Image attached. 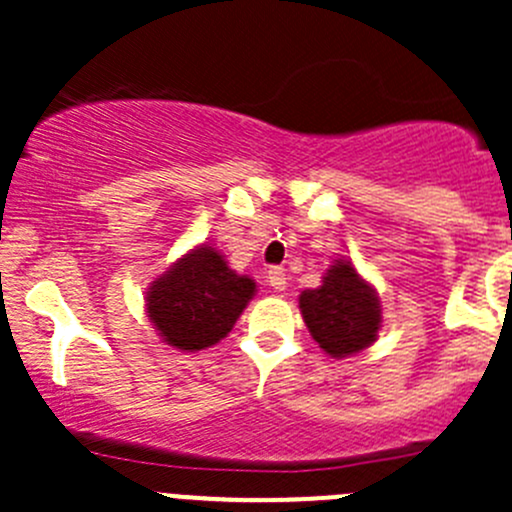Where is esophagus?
Wrapping results in <instances>:
<instances>
[{"instance_id":"obj_1","label":"esophagus","mask_w":512,"mask_h":512,"mask_svg":"<svg viewBox=\"0 0 512 512\" xmlns=\"http://www.w3.org/2000/svg\"><path fill=\"white\" fill-rule=\"evenodd\" d=\"M267 282H270L272 289H277V292H282V289L287 287V275L282 267H270V272H267Z\"/></svg>"}]
</instances>
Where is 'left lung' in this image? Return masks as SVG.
Wrapping results in <instances>:
<instances>
[{
    "label": "left lung",
    "mask_w": 512,
    "mask_h": 512,
    "mask_svg": "<svg viewBox=\"0 0 512 512\" xmlns=\"http://www.w3.org/2000/svg\"><path fill=\"white\" fill-rule=\"evenodd\" d=\"M299 309L314 342L334 359L369 347L381 327L379 297L349 260L334 262L317 289H304Z\"/></svg>",
    "instance_id": "left-lung-1"
}]
</instances>
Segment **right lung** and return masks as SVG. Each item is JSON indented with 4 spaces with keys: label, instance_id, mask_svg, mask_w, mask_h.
Returning a JSON list of instances; mask_svg holds the SVG:
<instances>
[{
    "label": "right lung",
    "instance_id": "1",
    "mask_svg": "<svg viewBox=\"0 0 512 512\" xmlns=\"http://www.w3.org/2000/svg\"><path fill=\"white\" fill-rule=\"evenodd\" d=\"M255 294V280L227 267L215 247L180 257L148 289L146 309L165 344L183 352L213 347Z\"/></svg>",
    "mask_w": 512,
    "mask_h": 512
}]
</instances>
